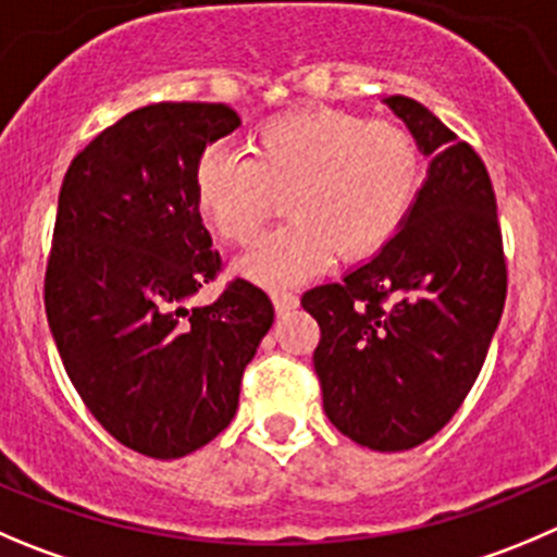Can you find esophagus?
Instances as JSON below:
<instances>
[{"instance_id":"1","label":"esophagus","mask_w":557,"mask_h":557,"mask_svg":"<svg viewBox=\"0 0 557 557\" xmlns=\"http://www.w3.org/2000/svg\"><path fill=\"white\" fill-rule=\"evenodd\" d=\"M270 298H273V306L278 314H287V311L298 309V304H300L298 295L287 293V289H273V293H270Z\"/></svg>"}]
</instances>
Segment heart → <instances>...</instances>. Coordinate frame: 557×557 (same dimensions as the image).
<instances>
[{"instance_id": "b5f03b06", "label": "heart", "mask_w": 557, "mask_h": 557, "mask_svg": "<svg viewBox=\"0 0 557 557\" xmlns=\"http://www.w3.org/2000/svg\"><path fill=\"white\" fill-rule=\"evenodd\" d=\"M421 172V147L401 123L304 106L259 125L251 161L205 152L194 196L235 246L257 240L284 196L293 219L243 259L248 278L282 287L331 262L333 251L349 262L380 251L410 213Z\"/></svg>"}]
</instances>
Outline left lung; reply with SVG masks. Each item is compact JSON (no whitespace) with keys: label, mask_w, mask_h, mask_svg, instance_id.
Here are the masks:
<instances>
[{"label":"left lung","mask_w":557,"mask_h":557,"mask_svg":"<svg viewBox=\"0 0 557 557\" xmlns=\"http://www.w3.org/2000/svg\"><path fill=\"white\" fill-rule=\"evenodd\" d=\"M385 103L432 158L426 180L399 232L300 306L320 325L314 372L333 426L372 451H407L473 388L506 304V259L473 147L418 100Z\"/></svg>","instance_id":"8db88e82"}]
</instances>
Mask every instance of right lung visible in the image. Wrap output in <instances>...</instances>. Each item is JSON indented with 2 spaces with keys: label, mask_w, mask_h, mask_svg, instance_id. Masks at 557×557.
I'll use <instances>...</instances> for the list:
<instances>
[{
  "label": "right lung",
  "mask_w": 557,
  "mask_h": 557,
  "mask_svg": "<svg viewBox=\"0 0 557 557\" xmlns=\"http://www.w3.org/2000/svg\"><path fill=\"white\" fill-rule=\"evenodd\" d=\"M240 125L226 103H152L116 120L67 166L46 268V317L100 426L152 459L208 446L237 412L243 369L273 304L221 270L196 208L205 147Z\"/></svg>",
  "instance_id": "1"
}]
</instances>
